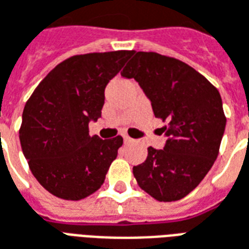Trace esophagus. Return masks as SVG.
<instances>
[{
  "instance_id": "obj_1",
  "label": "esophagus",
  "mask_w": 249,
  "mask_h": 249,
  "mask_svg": "<svg viewBox=\"0 0 249 249\" xmlns=\"http://www.w3.org/2000/svg\"><path fill=\"white\" fill-rule=\"evenodd\" d=\"M123 141H124V143H131L133 142V139L130 138L128 135H123Z\"/></svg>"
}]
</instances>
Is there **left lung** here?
<instances>
[{"instance_id": "8db88e82", "label": "left lung", "mask_w": 249, "mask_h": 249, "mask_svg": "<svg viewBox=\"0 0 249 249\" xmlns=\"http://www.w3.org/2000/svg\"><path fill=\"white\" fill-rule=\"evenodd\" d=\"M121 75L135 79L149 98L166 143L147 149L133 167L142 189L156 200L184 198L204 179L218 156L227 118L217 88L181 60L156 52H135Z\"/></svg>"}]
</instances>
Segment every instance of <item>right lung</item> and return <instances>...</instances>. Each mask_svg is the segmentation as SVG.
Segmentation results:
<instances>
[{"mask_svg":"<svg viewBox=\"0 0 249 249\" xmlns=\"http://www.w3.org/2000/svg\"><path fill=\"white\" fill-rule=\"evenodd\" d=\"M133 51L72 56L56 65L26 102L20 142L33 176L49 193L77 201L99 189L123 143L89 137L105 89Z\"/></svg>","mask_w":249,"mask_h":249,"instance_id":"add662e5","label":"right lung"}]
</instances>
